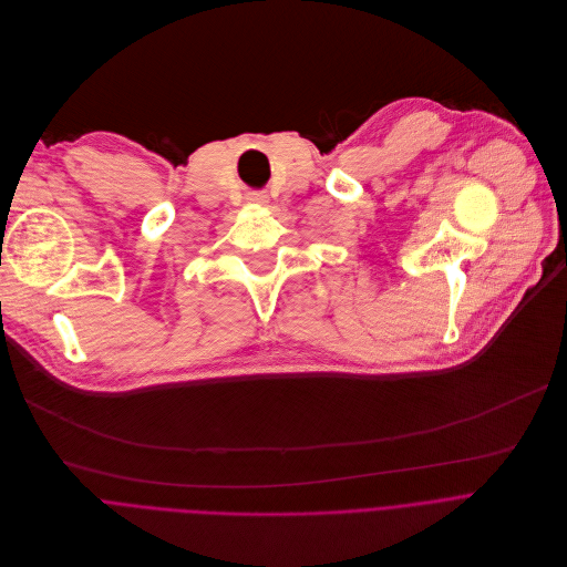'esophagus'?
Masks as SVG:
<instances>
[{
  "instance_id": "esophagus-1",
  "label": "esophagus",
  "mask_w": 567,
  "mask_h": 567,
  "mask_svg": "<svg viewBox=\"0 0 567 567\" xmlns=\"http://www.w3.org/2000/svg\"><path fill=\"white\" fill-rule=\"evenodd\" d=\"M248 203H252V205H268L270 200H268V196L264 192H250L248 194Z\"/></svg>"
}]
</instances>
